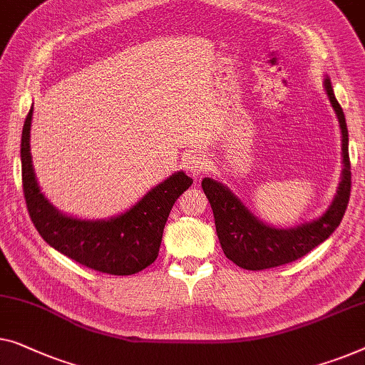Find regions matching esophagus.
<instances>
[{
	"instance_id": "esophagus-1",
	"label": "esophagus",
	"mask_w": 365,
	"mask_h": 365,
	"mask_svg": "<svg viewBox=\"0 0 365 365\" xmlns=\"http://www.w3.org/2000/svg\"><path fill=\"white\" fill-rule=\"evenodd\" d=\"M186 168L194 178H199L209 170V160L200 153H189L186 156Z\"/></svg>"
}]
</instances>
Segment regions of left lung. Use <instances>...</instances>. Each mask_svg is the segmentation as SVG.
Masks as SVG:
<instances>
[{"label":"left lung","mask_w":365,"mask_h":365,"mask_svg":"<svg viewBox=\"0 0 365 365\" xmlns=\"http://www.w3.org/2000/svg\"><path fill=\"white\" fill-rule=\"evenodd\" d=\"M324 87L339 120L342 133V179L332 204L319 219L293 229H274L258 220L230 189L215 179L204 178L202 189L207 195L215 219V230L225 257L245 270H265L294 262L313 250L339 227L351 197L349 135L341 105L332 92L331 81Z\"/></svg>","instance_id":"1"}]
</instances>
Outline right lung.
I'll return each mask as SVG.
<instances>
[{
    "instance_id": "obj_1",
    "label": "right lung",
    "mask_w": 365,
    "mask_h": 365,
    "mask_svg": "<svg viewBox=\"0 0 365 365\" xmlns=\"http://www.w3.org/2000/svg\"><path fill=\"white\" fill-rule=\"evenodd\" d=\"M33 107L21 136L23 191L29 217L47 244L81 265L108 274H133L156 260L174 202L192 184L182 171L143 195L133 207L108 220H82L61 214L41 192L29 150Z\"/></svg>"
}]
</instances>
